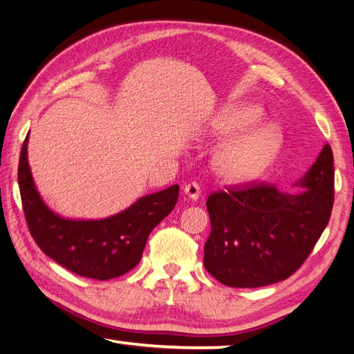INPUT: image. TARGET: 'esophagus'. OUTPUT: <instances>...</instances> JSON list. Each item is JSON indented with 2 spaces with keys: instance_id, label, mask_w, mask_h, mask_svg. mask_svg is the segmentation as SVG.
<instances>
[{
  "instance_id": "obj_1",
  "label": "esophagus",
  "mask_w": 354,
  "mask_h": 354,
  "mask_svg": "<svg viewBox=\"0 0 354 354\" xmlns=\"http://www.w3.org/2000/svg\"><path fill=\"white\" fill-rule=\"evenodd\" d=\"M184 194L187 195L190 199H198L199 195H201V187H199L198 183L192 181V183H189V184H185Z\"/></svg>"
}]
</instances>
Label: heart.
Masks as SVG:
<instances>
[{
	"instance_id": "obj_1",
	"label": "heart",
	"mask_w": 354,
	"mask_h": 354,
	"mask_svg": "<svg viewBox=\"0 0 354 354\" xmlns=\"http://www.w3.org/2000/svg\"><path fill=\"white\" fill-rule=\"evenodd\" d=\"M261 111L257 106H230L212 122V133L230 136L259 124ZM281 134L277 128L266 125L254 128L239 138L227 140L215 155V169L232 183H246L259 178L277 156Z\"/></svg>"
}]
</instances>
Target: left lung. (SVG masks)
Listing matches in <instances>:
<instances>
[{
  "label": "left lung",
  "mask_w": 354,
  "mask_h": 354,
  "mask_svg": "<svg viewBox=\"0 0 354 354\" xmlns=\"http://www.w3.org/2000/svg\"><path fill=\"white\" fill-rule=\"evenodd\" d=\"M334 158L326 144L301 179L304 190L250 181L210 194V235L204 268L230 288H259L285 280L304 265L330 221Z\"/></svg>",
  "instance_id": "1"
}]
</instances>
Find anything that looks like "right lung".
I'll return each instance as SVG.
<instances>
[{
    "mask_svg": "<svg viewBox=\"0 0 354 354\" xmlns=\"http://www.w3.org/2000/svg\"><path fill=\"white\" fill-rule=\"evenodd\" d=\"M28 138L20 153L18 185L26 223L37 246L80 277L110 280L131 271L142 259L151 230L176 205L179 185L142 196L105 220H65L50 212L38 195L28 164Z\"/></svg>",
    "mask_w": 354,
    "mask_h": 354,
    "instance_id": "right-lung-1",
    "label": "right lung"
}]
</instances>
